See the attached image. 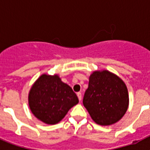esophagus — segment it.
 I'll return each mask as SVG.
<instances>
[{"label": "esophagus", "instance_id": "1", "mask_svg": "<svg viewBox=\"0 0 150 150\" xmlns=\"http://www.w3.org/2000/svg\"><path fill=\"white\" fill-rule=\"evenodd\" d=\"M76 95H77L78 99H79V101H80V100H82V94L80 93V92H78V93L76 94Z\"/></svg>", "mask_w": 150, "mask_h": 150}]
</instances>
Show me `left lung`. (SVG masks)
Listing matches in <instances>:
<instances>
[{"label": "left lung", "mask_w": 150, "mask_h": 150, "mask_svg": "<svg viewBox=\"0 0 150 150\" xmlns=\"http://www.w3.org/2000/svg\"><path fill=\"white\" fill-rule=\"evenodd\" d=\"M83 103L95 122L110 125L121 120L128 110V88L116 74L95 71L89 76Z\"/></svg>", "instance_id": "obj_1"}]
</instances>
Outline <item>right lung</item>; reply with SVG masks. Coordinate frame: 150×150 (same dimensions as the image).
<instances>
[{"mask_svg": "<svg viewBox=\"0 0 150 150\" xmlns=\"http://www.w3.org/2000/svg\"><path fill=\"white\" fill-rule=\"evenodd\" d=\"M76 95L57 74L41 75L28 95V104L33 114L48 125H55L63 119L71 107L78 104Z\"/></svg>", "mask_w": 150, "mask_h": 150, "instance_id": "obj_1", "label": "right lung"}]
</instances>
